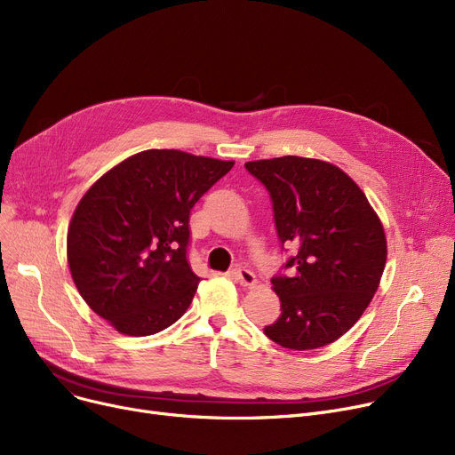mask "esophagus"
Returning <instances> with one entry per match:
<instances>
[{"mask_svg": "<svg viewBox=\"0 0 455 455\" xmlns=\"http://www.w3.org/2000/svg\"><path fill=\"white\" fill-rule=\"evenodd\" d=\"M234 276L242 285H245V288H251V285L256 283V275L247 267H235Z\"/></svg>", "mask_w": 455, "mask_h": 455, "instance_id": "obj_1", "label": "esophagus"}]
</instances>
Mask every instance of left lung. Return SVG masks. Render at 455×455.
Here are the masks:
<instances>
[{"label": "left lung", "mask_w": 455, "mask_h": 455, "mask_svg": "<svg viewBox=\"0 0 455 455\" xmlns=\"http://www.w3.org/2000/svg\"><path fill=\"white\" fill-rule=\"evenodd\" d=\"M245 167L269 191L282 249L295 247L282 266L290 275L271 278L282 314L264 333L291 350L333 343L362 317L378 290L387 258L384 227L360 186L338 165L280 156Z\"/></svg>", "instance_id": "1"}]
</instances>
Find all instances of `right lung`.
I'll list each match as a JSON object with an SVG mask.
<instances>
[{
	"label": "right lung",
	"instance_id": "1",
	"mask_svg": "<svg viewBox=\"0 0 455 455\" xmlns=\"http://www.w3.org/2000/svg\"><path fill=\"white\" fill-rule=\"evenodd\" d=\"M232 165L149 149L86 191L68 228V264L84 302L117 331L153 336L186 312L201 282L188 261L189 213Z\"/></svg>",
	"mask_w": 455,
	"mask_h": 455
}]
</instances>
